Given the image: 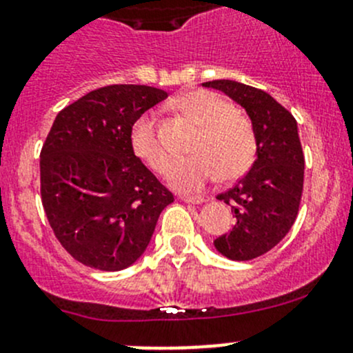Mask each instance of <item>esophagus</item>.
<instances>
[{"instance_id": "34e87169", "label": "esophagus", "mask_w": 353, "mask_h": 353, "mask_svg": "<svg viewBox=\"0 0 353 353\" xmlns=\"http://www.w3.org/2000/svg\"><path fill=\"white\" fill-rule=\"evenodd\" d=\"M180 199H182L183 203H192V204H201L206 201L203 196H182Z\"/></svg>"}]
</instances>
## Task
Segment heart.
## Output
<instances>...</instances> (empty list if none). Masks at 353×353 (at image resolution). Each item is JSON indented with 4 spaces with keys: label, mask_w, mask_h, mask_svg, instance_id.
<instances>
[{
    "label": "heart",
    "mask_w": 353,
    "mask_h": 353,
    "mask_svg": "<svg viewBox=\"0 0 353 353\" xmlns=\"http://www.w3.org/2000/svg\"><path fill=\"white\" fill-rule=\"evenodd\" d=\"M176 109L201 126L192 145L194 156L179 161L170 174V183L183 192H194L218 180L230 183L250 171L256 159L258 139L254 124L246 114L210 90H194L174 100ZM132 149L154 171L166 174L171 154L157 135L152 116H142L132 130Z\"/></svg>",
    "instance_id": "1"
}]
</instances>
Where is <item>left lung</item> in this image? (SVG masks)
Masks as SVG:
<instances>
[{
  "mask_svg": "<svg viewBox=\"0 0 353 353\" xmlns=\"http://www.w3.org/2000/svg\"><path fill=\"white\" fill-rule=\"evenodd\" d=\"M203 85L236 100L256 130V161L237 185L216 196L232 208L236 223L214 239L223 256L253 260L277 246L296 220L305 171L296 119L263 90L230 79Z\"/></svg>",
  "mask_w": 353,
  "mask_h": 353,
  "instance_id": "1",
  "label": "left lung"
}]
</instances>
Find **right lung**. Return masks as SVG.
I'll return each mask as SVG.
<instances>
[{
	"instance_id": "add662e5",
	"label": "right lung",
	"mask_w": 353,
	"mask_h": 353,
	"mask_svg": "<svg viewBox=\"0 0 353 353\" xmlns=\"http://www.w3.org/2000/svg\"><path fill=\"white\" fill-rule=\"evenodd\" d=\"M168 97L145 85L93 90L57 114L39 154L41 203L53 234L79 263H135L173 194L132 149L140 116Z\"/></svg>"
}]
</instances>
